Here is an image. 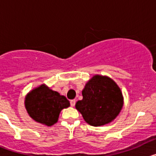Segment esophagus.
Listing matches in <instances>:
<instances>
[{"label": "esophagus", "mask_w": 156, "mask_h": 156, "mask_svg": "<svg viewBox=\"0 0 156 156\" xmlns=\"http://www.w3.org/2000/svg\"><path fill=\"white\" fill-rule=\"evenodd\" d=\"M75 104H76V100H75V99L70 101V105H71L72 107H73V106L75 105Z\"/></svg>", "instance_id": "1"}]
</instances>
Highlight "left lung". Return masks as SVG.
I'll return each instance as SVG.
<instances>
[{
    "mask_svg": "<svg viewBox=\"0 0 156 156\" xmlns=\"http://www.w3.org/2000/svg\"><path fill=\"white\" fill-rule=\"evenodd\" d=\"M76 108L88 124L103 126L112 122L122 109L123 99L117 84L108 76H94L82 91Z\"/></svg>",
    "mask_w": 156,
    "mask_h": 156,
    "instance_id": "1",
    "label": "left lung"
}]
</instances>
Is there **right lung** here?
I'll use <instances>...</instances> for the list:
<instances>
[{
    "label": "right lung",
    "instance_id": "right-lung-1",
    "mask_svg": "<svg viewBox=\"0 0 156 156\" xmlns=\"http://www.w3.org/2000/svg\"><path fill=\"white\" fill-rule=\"evenodd\" d=\"M69 105V101L65 96L44 84L30 92L25 100V106L30 117L47 126L55 124L61 110Z\"/></svg>",
    "mask_w": 156,
    "mask_h": 156
}]
</instances>
